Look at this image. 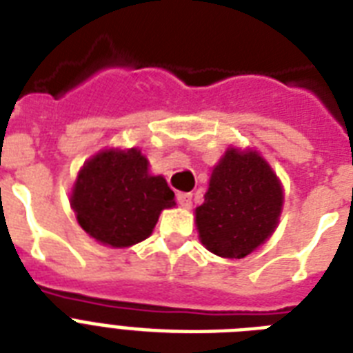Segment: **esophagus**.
<instances>
[{
	"mask_svg": "<svg viewBox=\"0 0 353 353\" xmlns=\"http://www.w3.org/2000/svg\"><path fill=\"white\" fill-rule=\"evenodd\" d=\"M177 203L181 205L183 209H190L192 207V194L179 192L177 194Z\"/></svg>",
	"mask_w": 353,
	"mask_h": 353,
	"instance_id": "1",
	"label": "esophagus"
}]
</instances>
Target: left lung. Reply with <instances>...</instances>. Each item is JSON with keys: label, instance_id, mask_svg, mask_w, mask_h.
Instances as JSON below:
<instances>
[{"label": "left lung", "instance_id": "left-lung-1", "mask_svg": "<svg viewBox=\"0 0 353 353\" xmlns=\"http://www.w3.org/2000/svg\"><path fill=\"white\" fill-rule=\"evenodd\" d=\"M284 188L268 161L252 148L229 146L212 168L196 227L205 249L221 258H243L274 232Z\"/></svg>", "mask_w": 353, "mask_h": 353}]
</instances>
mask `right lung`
Returning <instances> with one entry per match:
<instances>
[{"mask_svg":"<svg viewBox=\"0 0 353 353\" xmlns=\"http://www.w3.org/2000/svg\"><path fill=\"white\" fill-rule=\"evenodd\" d=\"M69 201L79 225L115 249L146 240L161 212L176 207L166 179L150 174L148 159L139 148H106L85 161Z\"/></svg>","mask_w":353,"mask_h":353,"instance_id":"obj_1","label":"right lung"}]
</instances>
